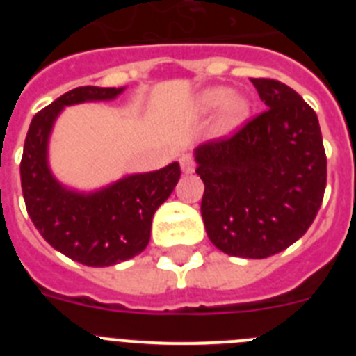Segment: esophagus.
<instances>
[{
  "label": "esophagus",
  "instance_id": "34e87169",
  "mask_svg": "<svg viewBox=\"0 0 356 356\" xmlns=\"http://www.w3.org/2000/svg\"><path fill=\"white\" fill-rule=\"evenodd\" d=\"M180 165H181V171H184L185 175H191V172H194L196 162H194V159L191 155H184L180 159Z\"/></svg>",
  "mask_w": 356,
  "mask_h": 356
}]
</instances>
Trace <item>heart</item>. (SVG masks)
<instances>
[{
    "label": "heart",
    "instance_id": "b5f03b06",
    "mask_svg": "<svg viewBox=\"0 0 356 356\" xmlns=\"http://www.w3.org/2000/svg\"><path fill=\"white\" fill-rule=\"evenodd\" d=\"M229 89L226 87H213V89L205 90L197 97V108L201 112H209V110L217 108V106H222V115H221V124L222 128H235L237 124H241L244 115H246L248 105L242 97H229Z\"/></svg>",
    "mask_w": 356,
    "mask_h": 356
}]
</instances>
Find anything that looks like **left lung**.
Listing matches in <instances>:
<instances>
[{
    "label": "left lung",
    "mask_w": 356,
    "mask_h": 356,
    "mask_svg": "<svg viewBox=\"0 0 356 356\" xmlns=\"http://www.w3.org/2000/svg\"><path fill=\"white\" fill-rule=\"evenodd\" d=\"M267 108L229 137L196 149L205 184L201 216L217 250L267 259L316 219L326 188V153L314 108L289 85L251 78Z\"/></svg>",
    "instance_id": "8db88e82"
}]
</instances>
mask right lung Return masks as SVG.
<instances>
[{"label":"right lung","mask_w":356,"mask_h":356,"mask_svg":"<svg viewBox=\"0 0 356 356\" xmlns=\"http://www.w3.org/2000/svg\"><path fill=\"white\" fill-rule=\"evenodd\" d=\"M122 89L76 87L31 119L21 159V187L31 222L44 241L74 262L106 267L146 250L151 221L180 180L178 162L131 175L92 194L67 191L48 168V139L62 108L83 102L114 99Z\"/></svg>","instance_id":"obj_1"}]
</instances>
